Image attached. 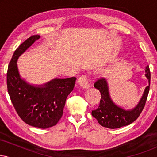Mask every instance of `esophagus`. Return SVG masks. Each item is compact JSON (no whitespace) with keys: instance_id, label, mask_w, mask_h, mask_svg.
I'll return each instance as SVG.
<instances>
[{"instance_id":"34e87169","label":"esophagus","mask_w":157,"mask_h":157,"mask_svg":"<svg viewBox=\"0 0 157 157\" xmlns=\"http://www.w3.org/2000/svg\"><path fill=\"white\" fill-rule=\"evenodd\" d=\"M78 84L79 86H81L84 89H89V82H88L87 77H86V75H82V76H81L78 79Z\"/></svg>"}]
</instances>
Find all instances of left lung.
Listing matches in <instances>:
<instances>
[{
	"label": "left lung",
	"instance_id": "obj_1",
	"mask_svg": "<svg viewBox=\"0 0 157 157\" xmlns=\"http://www.w3.org/2000/svg\"><path fill=\"white\" fill-rule=\"evenodd\" d=\"M145 77L148 80V86L145 88L143 95L138 104L130 110H125L113 102L110 97L109 85L105 78L97 80L94 82V88L101 94L99 107L91 111V114L97 119L99 124L108 128L114 129L130 125L139 117L145 107L151 83V72L149 66L145 68Z\"/></svg>",
	"mask_w": 157,
	"mask_h": 157
}]
</instances>
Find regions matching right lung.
Masks as SVG:
<instances>
[{"label":"right lung","instance_id":"1","mask_svg":"<svg viewBox=\"0 0 157 157\" xmlns=\"http://www.w3.org/2000/svg\"><path fill=\"white\" fill-rule=\"evenodd\" d=\"M40 38L32 35L15 50L6 74L8 93L15 111L23 122L40 128L55 125L62 117L66 100L75 87L76 77L55 78L40 86L26 82L20 76L18 57Z\"/></svg>","mask_w":157,"mask_h":157}]
</instances>
